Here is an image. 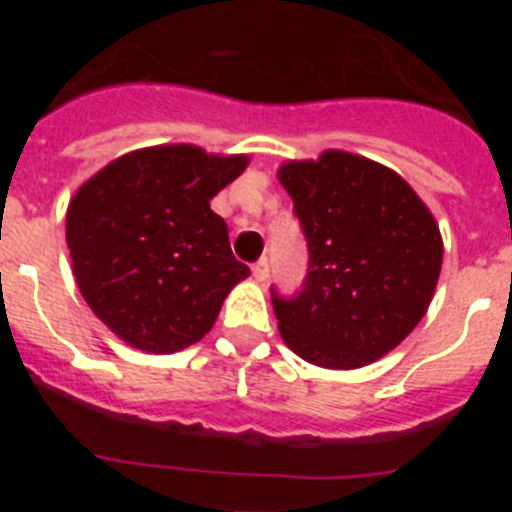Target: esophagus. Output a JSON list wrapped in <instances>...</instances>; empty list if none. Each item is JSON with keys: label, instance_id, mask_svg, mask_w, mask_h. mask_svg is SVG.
I'll use <instances>...</instances> for the list:
<instances>
[{"label": "esophagus", "instance_id": "1", "mask_svg": "<svg viewBox=\"0 0 512 512\" xmlns=\"http://www.w3.org/2000/svg\"><path fill=\"white\" fill-rule=\"evenodd\" d=\"M253 279L256 282H266L269 279V259H259L253 264Z\"/></svg>", "mask_w": 512, "mask_h": 512}]
</instances>
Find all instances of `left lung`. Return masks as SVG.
Instances as JSON below:
<instances>
[{
  "label": "left lung",
  "instance_id": "obj_1",
  "mask_svg": "<svg viewBox=\"0 0 512 512\" xmlns=\"http://www.w3.org/2000/svg\"><path fill=\"white\" fill-rule=\"evenodd\" d=\"M279 182L310 253L297 295L271 289L284 343L325 369L382 359L436 292L443 243L431 210L400 174L346 151L289 161Z\"/></svg>",
  "mask_w": 512,
  "mask_h": 512
}]
</instances>
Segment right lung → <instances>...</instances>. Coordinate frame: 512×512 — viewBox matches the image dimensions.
Masks as SVG:
<instances>
[{
  "label": "right lung",
  "instance_id": "right-lung-1",
  "mask_svg": "<svg viewBox=\"0 0 512 512\" xmlns=\"http://www.w3.org/2000/svg\"><path fill=\"white\" fill-rule=\"evenodd\" d=\"M246 164L248 156L179 143L125 153L81 184L66 212L71 266L115 336L148 354H174L215 325L251 271L235 261L210 200Z\"/></svg>",
  "mask_w": 512,
  "mask_h": 512
}]
</instances>
